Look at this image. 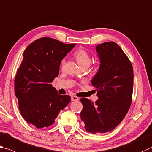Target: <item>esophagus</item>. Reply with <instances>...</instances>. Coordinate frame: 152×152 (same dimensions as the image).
Instances as JSON below:
<instances>
[{"mask_svg":"<svg viewBox=\"0 0 152 152\" xmlns=\"http://www.w3.org/2000/svg\"><path fill=\"white\" fill-rule=\"evenodd\" d=\"M71 100L73 101V102H75V101H78V98L76 97L75 96H72L71 97Z\"/></svg>","mask_w":152,"mask_h":152,"instance_id":"esophagus-1","label":"esophagus"}]
</instances>
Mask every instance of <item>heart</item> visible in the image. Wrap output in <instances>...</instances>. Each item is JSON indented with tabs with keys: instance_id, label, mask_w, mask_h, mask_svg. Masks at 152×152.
<instances>
[{
	"instance_id": "obj_1",
	"label": "heart",
	"mask_w": 152,
	"mask_h": 152,
	"mask_svg": "<svg viewBox=\"0 0 152 152\" xmlns=\"http://www.w3.org/2000/svg\"><path fill=\"white\" fill-rule=\"evenodd\" d=\"M78 64L82 68H88L91 63V58L89 54L83 49H78L74 53ZM65 64V60L63 59L61 62V66L63 67Z\"/></svg>"
}]
</instances>
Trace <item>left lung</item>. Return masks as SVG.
<instances>
[{
  "label": "left lung",
  "instance_id": "8db88e82",
  "mask_svg": "<svg viewBox=\"0 0 152 152\" xmlns=\"http://www.w3.org/2000/svg\"><path fill=\"white\" fill-rule=\"evenodd\" d=\"M100 64L92 85L98 100L81 98L80 118L92 134L111 132L126 116L132 103L134 72L132 63L119 46L106 42L96 46Z\"/></svg>",
  "mask_w": 152,
  "mask_h": 152
}]
</instances>
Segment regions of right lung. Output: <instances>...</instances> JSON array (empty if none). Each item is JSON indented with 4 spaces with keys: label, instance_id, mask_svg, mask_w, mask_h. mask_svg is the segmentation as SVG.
I'll return each mask as SVG.
<instances>
[{
    "label": "right lung",
    "instance_id": "add662e5",
    "mask_svg": "<svg viewBox=\"0 0 152 152\" xmlns=\"http://www.w3.org/2000/svg\"><path fill=\"white\" fill-rule=\"evenodd\" d=\"M48 37L32 42L23 53L15 79L18 108L27 122L37 128L48 127L70 103L68 95H60L51 82L58 76L62 60L75 46Z\"/></svg>",
    "mask_w": 152,
    "mask_h": 152
}]
</instances>
